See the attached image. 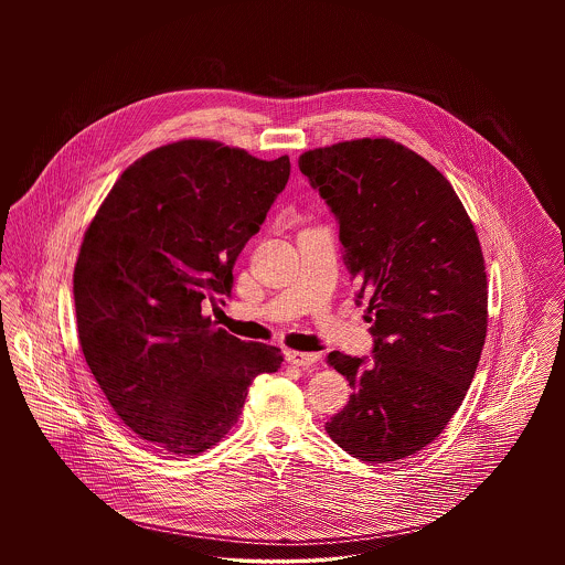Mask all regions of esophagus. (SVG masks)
<instances>
[{"mask_svg": "<svg viewBox=\"0 0 565 565\" xmlns=\"http://www.w3.org/2000/svg\"><path fill=\"white\" fill-rule=\"evenodd\" d=\"M286 360L288 364L298 366V369H307V366H313L320 362V355L318 353H307V351H286Z\"/></svg>", "mask_w": 565, "mask_h": 565, "instance_id": "1", "label": "esophagus"}]
</instances>
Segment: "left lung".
I'll use <instances>...</instances> for the list:
<instances>
[{"label":"left lung","mask_w":565,"mask_h":565,"mask_svg":"<svg viewBox=\"0 0 565 565\" xmlns=\"http://www.w3.org/2000/svg\"><path fill=\"white\" fill-rule=\"evenodd\" d=\"M298 167L339 222L375 337L371 362L328 355L353 392L326 431L369 463L413 456L447 428L481 360L487 275L477 231L449 180L392 139L316 148Z\"/></svg>","instance_id":"1"}]
</instances>
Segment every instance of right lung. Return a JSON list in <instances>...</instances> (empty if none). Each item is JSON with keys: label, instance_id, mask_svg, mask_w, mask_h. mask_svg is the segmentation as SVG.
Listing matches in <instances>:
<instances>
[{"label": "right lung", "instance_id": "add662e5", "mask_svg": "<svg viewBox=\"0 0 565 565\" xmlns=\"http://www.w3.org/2000/svg\"><path fill=\"white\" fill-rule=\"evenodd\" d=\"M290 159L182 139L135 161L88 224L74 269L78 339L116 415L171 456L231 430L252 381L284 355L203 316L286 189Z\"/></svg>", "mask_w": 565, "mask_h": 565}]
</instances>
